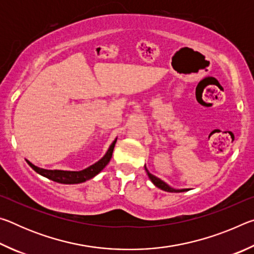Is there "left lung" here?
<instances>
[{
    "label": "left lung",
    "mask_w": 254,
    "mask_h": 254,
    "mask_svg": "<svg viewBox=\"0 0 254 254\" xmlns=\"http://www.w3.org/2000/svg\"><path fill=\"white\" fill-rule=\"evenodd\" d=\"M144 169H145V171H147L148 177L150 178V180H151L152 184H153L156 187L160 188L161 190L169 191V192H182V191H187V190H188V189H176V188L170 187L168 184H166V183L163 182V180H161L160 178H158V177H156V176H154V175L150 174L149 170L147 169V167H145V166H144Z\"/></svg>",
    "instance_id": "8db88e82"
}]
</instances>
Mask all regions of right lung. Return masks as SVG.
<instances>
[{
    "mask_svg": "<svg viewBox=\"0 0 254 254\" xmlns=\"http://www.w3.org/2000/svg\"><path fill=\"white\" fill-rule=\"evenodd\" d=\"M118 137L115 139L112 144L110 145L109 150H107L104 157L100 159L97 162L94 163V165L87 167V168L80 171H67V170H48L40 168V167L34 166L33 163L27 160L28 165L31 167V168L36 171L37 174H39L44 177L48 178L53 182L59 183V184H66V185H72V184H80L84 183L86 180H89L95 177L97 174H100L101 171L105 168V166L110 162L112 158V153H113V150L115 147V143H117Z\"/></svg>",
    "mask_w": 254,
    "mask_h": 254,
    "instance_id": "right-lung-1",
    "label": "right lung"
}]
</instances>
